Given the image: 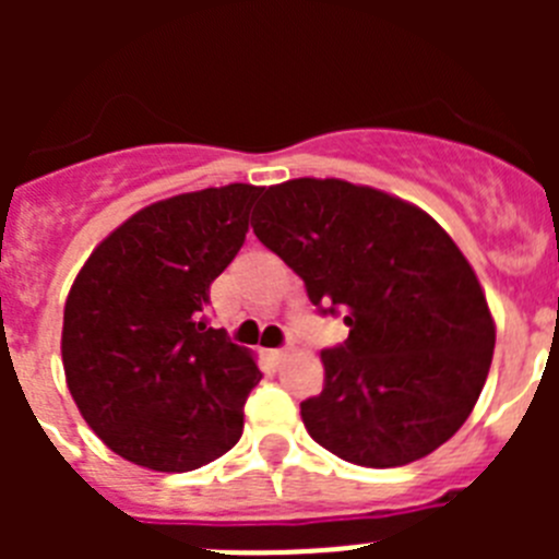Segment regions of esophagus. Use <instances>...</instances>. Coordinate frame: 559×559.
Segmentation results:
<instances>
[{
  "mask_svg": "<svg viewBox=\"0 0 559 559\" xmlns=\"http://www.w3.org/2000/svg\"><path fill=\"white\" fill-rule=\"evenodd\" d=\"M290 353V344H285V347H276V349H269V358L271 360H276V364H280V360L285 358V355Z\"/></svg>",
  "mask_w": 559,
  "mask_h": 559,
  "instance_id": "esophagus-1",
  "label": "esophagus"
}]
</instances>
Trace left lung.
Instances as JSON below:
<instances>
[{"label":"left lung","mask_w":559,"mask_h":559,"mask_svg":"<svg viewBox=\"0 0 559 559\" xmlns=\"http://www.w3.org/2000/svg\"><path fill=\"white\" fill-rule=\"evenodd\" d=\"M254 212L257 240L349 328L322 349V394L302 403L310 437L364 467L437 451L471 417L496 349L459 246L417 206L341 179L269 187Z\"/></svg>","instance_id":"8db88e82"}]
</instances>
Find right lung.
Wrapping results in <instances>:
<instances>
[{
	"instance_id": "right-lung-1",
	"label": "right lung",
	"mask_w": 559,
	"mask_h": 559,
	"mask_svg": "<svg viewBox=\"0 0 559 559\" xmlns=\"http://www.w3.org/2000/svg\"><path fill=\"white\" fill-rule=\"evenodd\" d=\"M260 187L185 192L126 221L92 251L63 308L69 392L88 428L159 473L237 445L263 372L210 328V285L235 260Z\"/></svg>"
}]
</instances>
